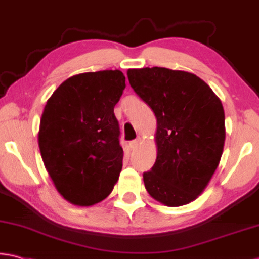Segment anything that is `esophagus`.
Returning <instances> with one entry per match:
<instances>
[{"instance_id":"obj_1","label":"esophagus","mask_w":259,"mask_h":259,"mask_svg":"<svg viewBox=\"0 0 259 259\" xmlns=\"http://www.w3.org/2000/svg\"><path fill=\"white\" fill-rule=\"evenodd\" d=\"M139 145H141V139H136V141L130 142V144H129V146H130V150H131V151L137 150Z\"/></svg>"}]
</instances>
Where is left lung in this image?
<instances>
[{
  "label": "left lung",
  "instance_id": "obj_1",
  "mask_svg": "<svg viewBox=\"0 0 259 259\" xmlns=\"http://www.w3.org/2000/svg\"><path fill=\"white\" fill-rule=\"evenodd\" d=\"M126 75L157 118V159L143 175L147 192L170 207L194 202L208 186L223 155V104L191 72L153 67L129 69Z\"/></svg>",
  "mask_w": 259,
  "mask_h": 259
}]
</instances>
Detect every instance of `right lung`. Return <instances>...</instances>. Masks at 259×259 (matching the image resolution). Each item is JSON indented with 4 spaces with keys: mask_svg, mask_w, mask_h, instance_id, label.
I'll return each instance as SVG.
<instances>
[{
    "mask_svg": "<svg viewBox=\"0 0 259 259\" xmlns=\"http://www.w3.org/2000/svg\"><path fill=\"white\" fill-rule=\"evenodd\" d=\"M125 88L120 70L71 76L47 100L39 149L59 194L77 206L107 198L122 170L123 149L114 107Z\"/></svg>",
    "mask_w": 259,
    "mask_h": 259,
    "instance_id": "1",
    "label": "right lung"
}]
</instances>
